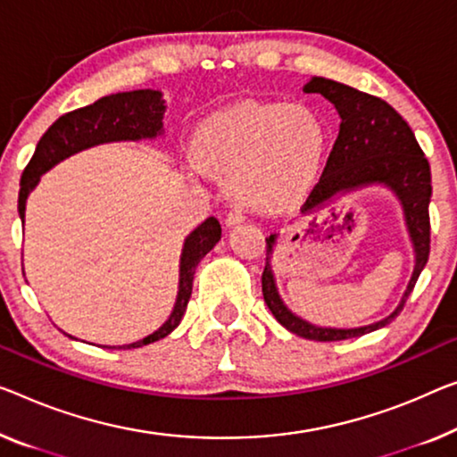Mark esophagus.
I'll list each match as a JSON object with an SVG mask.
<instances>
[{"instance_id": "esophagus-1", "label": "esophagus", "mask_w": 457, "mask_h": 457, "mask_svg": "<svg viewBox=\"0 0 457 457\" xmlns=\"http://www.w3.org/2000/svg\"><path fill=\"white\" fill-rule=\"evenodd\" d=\"M244 220H246V215H244L240 209L229 211V213L226 215V228H234V226H237V223H242Z\"/></svg>"}]
</instances>
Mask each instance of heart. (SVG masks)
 I'll list each match as a JSON object with an SVG mask.
<instances>
[{
	"mask_svg": "<svg viewBox=\"0 0 457 457\" xmlns=\"http://www.w3.org/2000/svg\"><path fill=\"white\" fill-rule=\"evenodd\" d=\"M324 145V125L310 108L244 102L203 120L190 152L201 170L229 179L237 203L275 211L308 193Z\"/></svg>",
	"mask_w": 457,
	"mask_h": 457,
	"instance_id": "obj_1",
	"label": "heart"
}]
</instances>
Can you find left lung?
Instances as JSON below:
<instances>
[{
    "instance_id": "8db88e82",
    "label": "left lung",
    "mask_w": 457,
    "mask_h": 457,
    "mask_svg": "<svg viewBox=\"0 0 457 457\" xmlns=\"http://www.w3.org/2000/svg\"><path fill=\"white\" fill-rule=\"evenodd\" d=\"M303 92L322 94L324 98H328L340 114V129L324 172L308 201L303 203L302 213L318 209L332 201V196L338 193H349L367 185H384L403 203L406 228L414 246L412 277L408 281L403 302L390 316L376 324L361 326V328H322V326H314L297 318L281 302L270 270V254L277 236L272 234L267 237V264L262 270L264 303L269 305L278 324H283L294 335L330 343V340L355 338L384 328L403 312L431 252V221H428L431 166L412 129L386 100L324 78H312L303 86Z\"/></svg>"
}]
</instances>
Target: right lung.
<instances>
[{"label": "right lung", "instance_id": "right-lung-1", "mask_svg": "<svg viewBox=\"0 0 457 457\" xmlns=\"http://www.w3.org/2000/svg\"><path fill=\"white\" fill-rule=\"evenodd\" d=\"M162 94L155 90H135V92H119L111 94L94 102L90 106L78 108V111L65 112L46 133L40 137L34 149V155L24 168L22 180H20L18 195V213L24 221L26 199L30 190L38 185V179L54 163L70 158V155L87 149L92 145L108 141H137V139H154L162 133L163 119ZM221 240V226L215 217H207L205 221L187 237L185 248L180 256V283L179 297H176L174 310L170 318L163 322L154 335L131 345H122L119 349H137V346L155 343L168 337L176 326L180 324L187 312V303L193 294L195 269L201 258ZM70 337V335H67Z\"/></svg>", "mask_w": 457, "mask_h": 457}]
</instances>
